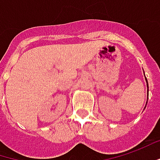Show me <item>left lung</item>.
<instances>
[{"mask_svg":"<svg viewBox=\"0 0 160 160\" xmlns=\"http://www.w3.org/2000/svg\"><path fill=\"white\" fill-rule=\"evenodd\" d=\"M146 80H147V79H146ZM147 82H148V80H147Z\"/></svg>","mask_w":160,"mask_h":160,"instance_id":"left-lung-1","label":"left lung"}]
</instances>
